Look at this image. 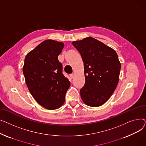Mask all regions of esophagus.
<instances>
[{
    "label": "esophagus",
    "mask_w": 146,
    "mask_h": 146,
    "mask_svg": "<svg viewBox=\"0 0 146 146\" xmlns=\"http://www.w3.org/2000/svg\"><path fill=\"white\" fill-rule=\"evenodd\" d=\"M74 74H70V78L71 79H73V78H74Z\"/></svg>",
    "instance_id": "1"
}]
</instances>
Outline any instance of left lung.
<instances>
[{
  "label": "left lung",
  "instance_id": "left-lung-1",
  "mask_svg": "<svg viewBox=\"0 0 146 146\" xmlns=\"http://www.w3.org/2000/svg\"><path fill=\"white\" fill-rule=\"evenodd\" d=\"M84 64L85 84L80 96L86 105H102L112 95L119 81L121 63L116 51L92 37L72 42Z\"/></svg>",
  "mask_w": 146,
  "mask_h": 146
}]
</instances>
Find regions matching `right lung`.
Returning a JSON list of instances; mask_svg holds the SVG:
<instances>
[{
  "mask_svg": "<svg viewBox=\"0 0 146 146\" xmlns=\"http://www.w3.org/2000/svg\"><path fill=\"white\" fill-rule=\"evenodd\" d=\"M64 43L45 40L29 52L23 66L27 87L35 101L44 108L54 110L64 103L70 83L62 73L58 56Z\"/></svg>",
  "mask_w": 146,
  "mask_h": 146,
  "instance_id": "1",
  "label": "right lung"
}]
</instances>
